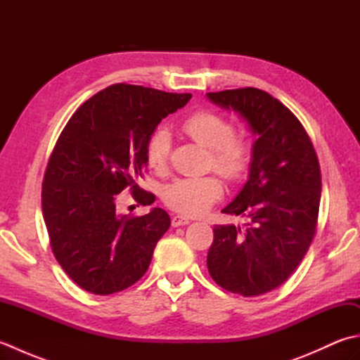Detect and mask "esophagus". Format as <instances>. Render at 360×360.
I'll use <instances>...</instances> for the list:
<instances>
[{
	"label": "esophagus",
	"instance_id": "1",
	"mask_svg": "<svg viewBox=\"0 0 360 360\" xmlns=\"http://www.w3.org/2000/svg\"><path fill=\"white\" fill-rule=\"evenodd\" d=\"M190 223V219L187 217H182V215H174L172 218V226L173 227H179V226H186Z\"/></svg>",
	"mask_w": 360,
	"mask_h": 360
}]
</instances>
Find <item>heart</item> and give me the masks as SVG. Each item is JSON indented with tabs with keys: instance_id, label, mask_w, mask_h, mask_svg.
Listing matches in <instances>:
<instances>
[{
	"instance_id": "heart-1",
	"label": "heart",
	"mask_w": 360,
	"mask_h": 360,
	"mask_svg": "<svg viewBox=\"0 0 360 360\" xmlns=\"http://www.w3.org/2000/svg\"><path fill=\"white\" fill-rule=\"evenodd\" d=\"M182 131L210 150L209 165L229 181L243 178L250 165V147L243 137L235 136V127L218 112L201 110L182 120ZM172 137L165 128H156L145 143L147 164L158 172L167 168ZM223 184L217 176L178 178L167 184L162 200L182 215H201L223 196Z\"/></svg>"
}]
</instances>
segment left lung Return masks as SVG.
I'll return each mask as SVG.
<instances>
[{"label":"left lung","mask_w":360,"mask_h":360,"mask_svg":"<svg viewBox=\"0 0 360 360\" xmlns=\"http://www.w3.org/2000/svg\"><path fill=\"white\" fill-rule=\"evenodd\" d=\"M207 97L240 112L258 134L249 179L223 209L249 218L248 227H213L207 269L229 292L257 297L283 285L307 255L317 231L320 164L300 120L266 91L248 86Z\"/></svg>","instance_id":"1"}]
</instances>
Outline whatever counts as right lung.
<instances>
[{"instance_id": "1", "label": "right lung", "mask_w": 360, "mask_h": 360, "mask_svg": "<svg viewBox=\"0 0 360 360\" xmlns=\"http://www.w3.org/2000/svg\"><path fill=\"white\" fill-rule=\"evenodd\" d=\"M190 98L116 83L82 103L60 133L43 178V218L53 257L88 292H119L147 272L170 217L159 207L119 215L116 200L129 187L139 204L155 202L137 184L147 167L145 143Z\"/></svg>"}]
</instances>
